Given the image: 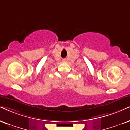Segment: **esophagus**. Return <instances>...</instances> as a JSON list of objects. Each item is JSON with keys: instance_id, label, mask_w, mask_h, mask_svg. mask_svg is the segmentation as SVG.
I'll return each instance as SVG.
<instances>
[{"instance_id": "1", "label": "esophagus", "mask_w": 130, "mask_h": 130, "mask_svg": "<svg viewBox=\"0 0 130 130\" xmlns=\"http://www.w3.org/2000/svg\"><path fill=\"white\" fill-rule=\"evenodd\" d=\"M63 60V61H64V60Z\"/></svg>"}]
</instances>
